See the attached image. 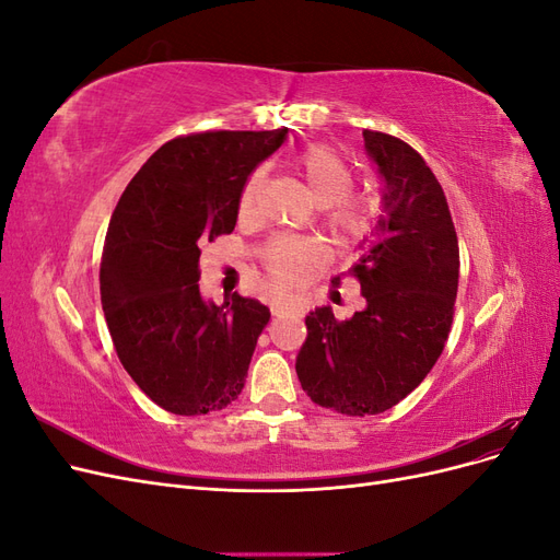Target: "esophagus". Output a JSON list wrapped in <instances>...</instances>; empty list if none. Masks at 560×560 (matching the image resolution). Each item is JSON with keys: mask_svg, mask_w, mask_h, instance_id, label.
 <instances>
[{"mask_svg": "<svg viewBox=\"0 0 560 560\" xmlns=\"http://www.w3.org/2000/svg\"><path fill=\"white\" fill-rule=\"evenodd\" d=\"M270 311H273V317H280V308H270Z\"/></svg>", "mask_w": 560, "mask_h": 560, "instance_id": "obj_1", "label": "esophagus"}]
</instances>
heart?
<instances>
[{"label":"heart","mask_w":560,"mask_h":560,"mask_svg":"<svg viewBox=\"0 0 560 560\" xmlns=\"http://www.w3.org/2000/svg\"><path fill=\"white\" fill-rule=\"evenodd\" d=\"M296 173L322 208V226L336 245H354L374 226L376 200L369 196H350L354 184L352 165L331 147L315 144L296 159ZM264 186L261 171H254L241 194V214L252 217ZM311 245L294 235H276L264 247V259L282 284L299 282L311 264Z\"/></svg>","instance_id":"heart-1"}]
</instances>
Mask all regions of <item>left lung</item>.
<instances>
[{"label":"left lung","mask_w":560,"mask_h":560,"mask_svg":"<svg viewBox=\"0 0 560 560\" xmlns=\"http://www.w3.org/2000/svg\"><path fill=\"white\" fill-rule=\"evenodd\" d=\"M364 147L385 182L376 229L350 268L366 308L343 322L329 306L315 308L296 358L306 395L343 416L393 409L430 374L451 331L460 276L448 202L428 163L378 130H364Z\"/></svg>","instance_id":"obj_1"}]
</instances>
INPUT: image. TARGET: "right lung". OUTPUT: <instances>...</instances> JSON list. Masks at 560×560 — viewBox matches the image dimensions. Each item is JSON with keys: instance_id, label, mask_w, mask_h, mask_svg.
I'll use <instances>...</instances> for the list:
<instances>
[{"instance_id": "right-lung-1", "label": "right lung", "mask_w": 560, "mask_h": 560, "mask_svg": "<svg viewBox=\"0 0 560 560\" xmlns=\"http://www.w3.org/2000/svg\"><path fill=\"white\" fill-rule=\"evenodd\" d=\"M278 130L182 135L154 151L112 214L100 296L118 360L175 416L238 399L270 311L233 294L200 296V247L231 233L249 173L284 142Z\"/></svg>"}]
</instances>
